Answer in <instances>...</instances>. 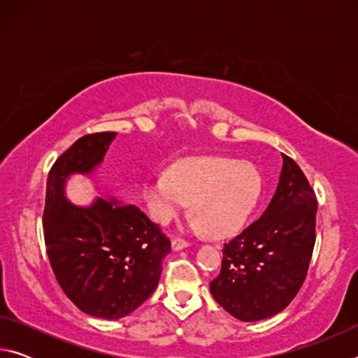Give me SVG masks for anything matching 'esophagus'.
<instances>
[{"instance_id": "34e87169", "label": "esophagus", "mask_w": 358, "mask_h": 358, "mask_svg": "<svg viewBox=\"0 0 358 358\" xmlns=\"http://www.w3.org/2000/svg\"><path fill=\"white\" fill-rule=\"evenodd\" d=\"M189 246V243H187L186 240H183V238H173L172 240V248H173V251H178V250H183V248H187Z\"/></svg>"}]
</instances>
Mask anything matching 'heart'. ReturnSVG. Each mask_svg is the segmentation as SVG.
<instances>
[{
	"instance_id": "obj_1",
	"label": "heart",
	"mask_w": 358,
	"mask_h": 358,
	"mask_svg": "<svg viewBox=\"0 0 358 358\" xmlns=\"http://www.w3.org/2000/svg\"><path fill=\"white\" fill-rule=\"evenodd\" d=\"M262 178L248 162L227 157H191L172 171L155 173L143 186V197L151 216L166 224L186 202L197 215L192 226L217 237L234 234L246 222L259 202Z\"/></svg>"
}]
</instances>
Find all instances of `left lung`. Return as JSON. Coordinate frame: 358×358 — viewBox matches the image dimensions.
I'll return each instance as SVG.
<instances>
[{"mask_svg":"<svg viewBox=\"0 0 358 358\" xmlns=\"http://www.w3.org/2000/svg\"><path fill=\"white\" fill-rule=\"evenodd\" d=\"M282 159L270 205L224 243L221 271L210 282L213 299L245 322L275 316L295 299L316 243V192L292 157Z\"/></svg>","mask_w":358,"mask_h":358,"instance_id":"8db88e82","label":"left lung"}]
</instances>
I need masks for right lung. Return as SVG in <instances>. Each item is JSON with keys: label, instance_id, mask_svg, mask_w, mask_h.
Wrapping results in <instances>:
<instances>
[{"label": "right lung", "instance_id": "1", "mask_svg": "<svg viewBox=\"0 0 358 358\" xmlns=\"http://www.w3.org/2000/svg\"><path fill=\"white\" fill-rule=\"evenodd\" d=\"M117 132L78 138L52 166L42 215L47 256L59 287L78 310L94 317L131 314L159 282L171 240L134 205L99 197L82 208L64 199L71 173H90L107 153Z\"/></svg>", "mask_w": 358, "mask_h": 358}]
</instances>
